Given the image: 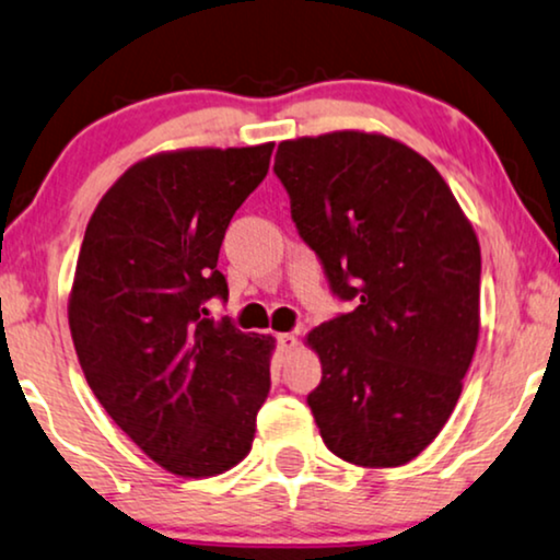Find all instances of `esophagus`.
<instances>
[{
	"mask_svg": "<svg viewBox=\"0 0 560 560\" xmlns=\"http://www.w3.org/2000/svg\"><path fill=\"white\" fill-rule=\"evenodd\" d=\"M276 346H279L281 353H289V350L296 348V338L292 332H284V335H276Z\"/></svg>",
	"mask_w": 560,
	"mask_h": 560,
	"instance_id": "esophagus-1",
	"label": "esophagus"
}]
</instances>
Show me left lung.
Masks as SVG:
<instances>
[{
	"label": "left lung",
	"instance_id": "8db88e82",
	"mask_svg": "<svg viewBox=\"0 0 560 560\" xmlns=\"http://www.w3.org/2000/svg\"><path fill=\"white\" fill-rule=\"evenodd\" d=\"M273 174L332 294L355 302L307 335L319 435L348 464H407L448 422L479 340L471 222L435 166L386 136L284 140Z\"/></svg>",
	"mask_w": 560,
	"mask_h": 560
}]
</instances>
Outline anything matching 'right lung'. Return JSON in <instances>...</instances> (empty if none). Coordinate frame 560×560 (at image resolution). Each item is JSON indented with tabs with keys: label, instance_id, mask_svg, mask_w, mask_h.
<instances>
[{
	"label": "right lung",
	"instance_id": "add662e5",
	"mask_svg": "<svg viewBox=\"0 0 560 560\" xmlns=\"http://www.w3.org/2000/svg\"><path fill=\"white\" fill-rule=\"evenodd\" d=\"M273 143L159 153L104 194L81 243L69 325L107 415L176 476L248 456L273 340L207 317L228 300L225 230L268 174Z\"/></svg>",
	"mask_w": 560,
	"mask_h": 560
}]
</instances>
